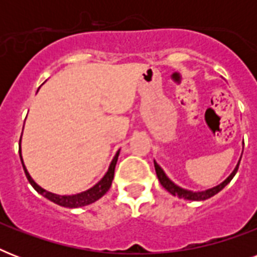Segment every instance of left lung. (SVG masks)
Instances as JSON below:
<instances>
[{
  "mask_svg": "<svg viewBox=\"0 0 257 257\" xmlns=\"http://www.w3.org/2000/svg\"><path fill=\"white\" fill-rule=\"evenodd\" d=\"M240 160H241V157H240ZM240 160H239V163H237V165H236V168L233 169V172H232L231 175L228 176L227 179L224 180L223 183L219 184V185H216V187H213V188H209V189H205V191H199V192L188 191V189H184V188L179 187V185H176V184L173 183L171 179H169L168 176L165 175V172L163 171V168H161L160 165L157 164L155 160H153V163H155V169H156L157 179H159V181H160L161 185H163V187H164L165 189H167V191L171 193V195L179 196L180 199L192 200V201H203V200L209 199V197H212V196H215L216 193H219V192L221 191V189H223V188L225 187V185H227V184L229 183L232 179H233V176L236 175V172H237V169H239Z\"/></svg>",
  "mask_w": 257,
  "mask_h": 257,
  "instance_id": "8db88e82",
  "label": "left lung"
}]
</instances>
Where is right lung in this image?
I'll list each match as a JSON object with an SVG mask.
<instances>
[{
    "label": "right lung",
    "mask_w": 257,
    "mask_h": 257,
    "mask_svg": "<svg viewBox=\"0 0 257 257\" xmlns=\"http://www.w3.org/2000/svg\"><path fill=\"white\" fill-rule=\"evenodd\" d=\"M22 136V135H21ZM118 155H120V151H117L116 156L113 157L112 163L109 165L108 172L105 173L104 177L96 184V185H93L92 188H89L86 191L81 192V193H76V195H56L53 192H49L41 188L38 185L36 181H34L32 177H30L29 172L26 169L25 164H24V160H22V155H21V140H20V157H21V163L22 167H24V171H25V175L29 180L30 185L36 189V191L42 195L44 197H46L50 201H53V203L58 204V205H61V207L65 208H78V207H85V205H89V204L94 203L98 199H101L102 196L109 191V188L112 185L113 177H114V168H116L117 164V159H118Z\"/></svg>",
    "instance_id": "1"
}]
</instances>
